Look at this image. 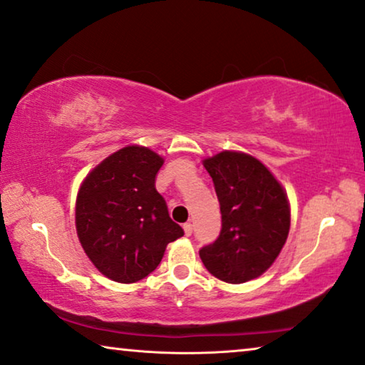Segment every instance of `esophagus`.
I'll list each match as a JSON object with an SVG mask.
<instances>
[{
  "mask_svg": "<svg viewBox=\"0 0 365 365\" xmlns=\"http://www.w3.org/2000/svg\"><path fill=\"white\" fill-rule=\"evenodd\" d=\"M184 233H186V237H190L192 235V223H184Z\"/></svg>",
  "mask_w": 365,
  "mask_h": 365,
  "instance_id": "esophagus-1",
  "label": "esophagus"
}]
</instances>
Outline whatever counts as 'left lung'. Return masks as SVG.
Returning <instances> with one entry per match:
<instances>
[{"label":"left lung","mask_w":365,"mask_h":365,"mask_svg":"<svg viewBox=\"0 0 365 365\" xmlns=\"http://www.w3.org/2000/svg\"><path fill=\"white\" fill-rule=\"evenodd\" d=\"M220 202L222 230L199 256L212 276L228 284L259 277L287 240L290 207L282 186L255 156L222 151L204 160Z\"/></svg>","instance_id":"1"}]
</instances>
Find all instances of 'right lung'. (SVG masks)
I'll list each match as a JSON object with an SVG mask.
<instances>
[{
  "mask_svg": "<svg viewBox=\"0 0 365 365\" xmlns=\"http://www.w3.org/2000/svg\"><path fill=\"white\" fill-rule=\"evenodd\" d=\"M163 158L147 147H125L89 173L76 197V233L99 272L120 284L147 277L168 243L181 238L155 187Z\"/></svg>",
  "mask_w": 365,
  "mask_h": 365,
  "instance_id": "obj_1",
  "label": "right lung"
}]
</instances>
